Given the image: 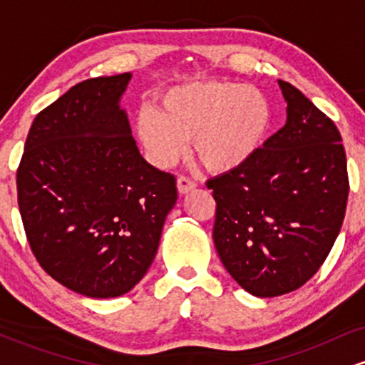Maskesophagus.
I'll list each match as a JSON object with an SVG mask.
<instances>
[{
	"label": "esophagus",
	"mask_w": 365,
	"mask_h": 365,
	"mask_svg": "<svg viewBox=\"0 0 365 365\" xmlns=\"http://www.w3.org/2000/svg\"><path fill=\"white\" fill-rule=\"evenodd\" d=\"M177 188L180 194H188V192L195 188V182H192V180L187 177H180L177 180Z\"/></svg>",
	"instance_id": "obj_1"
}]
</instances>
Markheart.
<instances>
[{
    "instance_id": "1",
    "label": "heart",
    "mask_w": 365,
    "mask_h": 365,
    "mask_svg": "<svg viewBox=\"0 0 365 365\" xmlns=\"http://www.w3.org/2000/svg\"><path fill=\"white\" fill-rule=\"evenodd\" d=\"M273 121V108L255 86L204 81L171 87L159 96L158 108L142 106L135 132L149 161L170 168L192 150L212 173H230L262 148Z\"/></svg>"
}]
</instances>
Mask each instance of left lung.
<instances>
[{
  "instance_id": "obj_1",
  "label": "left lung",
  "mask_w": 365,
  "mask_h": 365,
  "mask_svg": "<svg viewBox=\"0 0 365 365\" xmlns=\"http://www.w3.org/2000/svg\"><path fill=\"white\" fill-rule=\"evenodd\" d=\"M287 123L245 166L211 178L212 238L232 278L255 297L307 283L340 233L349 175L336 125L292 83L278 81Z\"/></svg>"
}]
</instances>
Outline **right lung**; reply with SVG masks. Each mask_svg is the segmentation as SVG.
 Segmentation results:
<instances>
[{
  "mask_svg": "<svg viewBox=\"0 0 365 365\" xmlns=\"http://www.w3.org/2000/svg\"><path fill=\"white\" fill-rule=\"evenodd\" d=\"M132 73L83 81L36 116L16 171L37 262L91 297L127 293L156 257L175 177L140 156L120 99Z\"/></svg>",
  "mask_w": 365,
  "mask_h": 365,
  "instance_id": "obj_1",
  "label": "right lung"
}]
</instances>
